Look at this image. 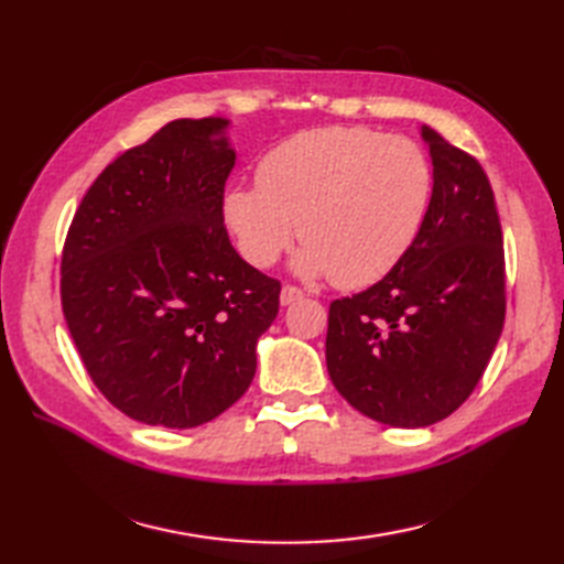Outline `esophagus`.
Wrapping results in <instances>:
<instances>
[{"label":"esophagus","instance_id":"obj_1","mask_svg":"<svg viewBox=\"0 0 564 564\" xmlns=\"http://www.w3.org/2000/svg\"><path fill=\"white\" fill-rule=\"evenodd\" d=\"M297 301H303V291L295 289V285H283V289H281V305H293Z\"/></svg>","mask_w":564,"mask_h":564}]
</instances>
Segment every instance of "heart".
Returning <instances> with one entry per match:
<instances>
[{"mask_svg": "<svg viewBox=\"0 0 564 564\" xmlns=\"http://www.w3.org/2000/svg\"><path fill=\"white\" fill-rule=\"evenodd\" d=\"M431 194L434 170L416 142L364 126H329L263 154L257 184L225 191L223 218L254 267H271L301 232L297 273L358 289L406 254Z\"/></svg>", "mask_w": 564, "mask_h": 564, "instance_id": "b5f03b06", "label": "heart"}]
</instances>
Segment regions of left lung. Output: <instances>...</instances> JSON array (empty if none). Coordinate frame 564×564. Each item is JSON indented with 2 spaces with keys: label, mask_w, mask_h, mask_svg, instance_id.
Instances as JSON below:
<instances>
[{
  "label": "left lung",
  "mask_w": 564,
  "mask_h": 564,
  "mask_svg": "<svg viewBox=\"0 0 564 564\" xmlns=\"http://www.w3.org/2000/svg\"><path fill=\"white\" fill-rule=\"evenodd\" d=\"M434 194L412 247L386 279L329 305L327 370L380 424H436L470 398L505 327V239L473 154L422 126Z\"/></svg>",
  "instance_id": "left-lung-1"
}]
</instances>
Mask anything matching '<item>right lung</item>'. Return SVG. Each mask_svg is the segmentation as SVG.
Segmentation results:
<instances>
[{
    "label": "right lung",
    "instance_id": "1",
    "mask_svg": "<svg viewBox=\"0 0 564 564\" xmlns=\"http://www.w3.org/2000/svg\"><path fill=\"white\" fill-rule=\"evenodd\" d=\"M227 118H178L97 176L72 218L59 297L94 386L142 424L194 429L247 392L281 283L223 218Z\"/></svg>",
    "mask_w": 564,
    "mask_h": 564
}]
</instances>
